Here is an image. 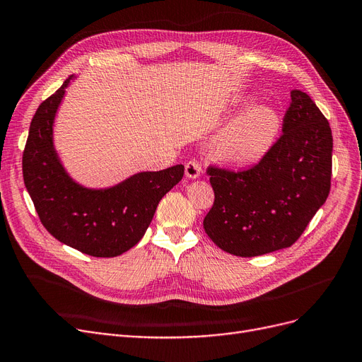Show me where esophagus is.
Segmentation results:
<instances>
[{
    "instance_id": "obj_1",
    "label": "esophagus",
    "mask_w": 362,
    "mask_h": 362,
    "mask_svg": "<svg viewBox=\"0 0 362 362\" xmlns=\"http://www.w3.org/2000/svg\"><path fill=\"white\" fill-rule=\"evenodd\" d=\"M202 173V166L197 160H189L185 163V175L189 178H197Z\"/></svg>"
}]
</instances>
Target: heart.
<instances>
[{
    "mask_svg": "<svg viewBox=\"0 0 362 362\" xmlns=\"http://www.w3.org/2000/svg\"><path fill=\"white\" fill-rule=\"evenodd\" d=\"M278 126V115L270 107H254L227 127L221 135L218 151L230 162H255L269 148Z\"/></svg>",
    "mask_w": 362,
    "mask_h": 362,
    "instance_id": "1",
    "label": "heart"
}]
</instances>
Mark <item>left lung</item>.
<instances>
[{"label": "left lung", "mask_w": 362, "mask_h": 362, "mask_svg": "<svg viewBox=\"0 0 362 362\" xmlns=\"http://www.w3.org/2000/svg\"><path fill=\"white\" fill-rule=\"evenodd\" d=\"M332 135L310 96L291 90L282 134L242 170L209 165L214 205L205 233L223 251L257 257L291 247L329 194Z\"/></svg>", "instance_id": "obj_1"}]
</instances>
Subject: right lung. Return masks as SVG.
I'll use <instances>...</instances> for the list:
<instances>
[{
  "label": "right lung",
  "instance_id": "obj_1",
  "mask_svg": "<svg viewBox=\"0 0 362 362\" xmlns=\"http://www.w3.org/2000/svg\"><path fill=\"white\" fill-rule=\"evenodd\" d=\"M69 78L37 108L22 156V170L38 218L59 242L92 257H117L142 239L160 199L184 166L141 172L107 190L72 181L53 150V119Z\"/></svg>",
  "mask_w": 362,
  "mask_h": 362
}]
</instances>
